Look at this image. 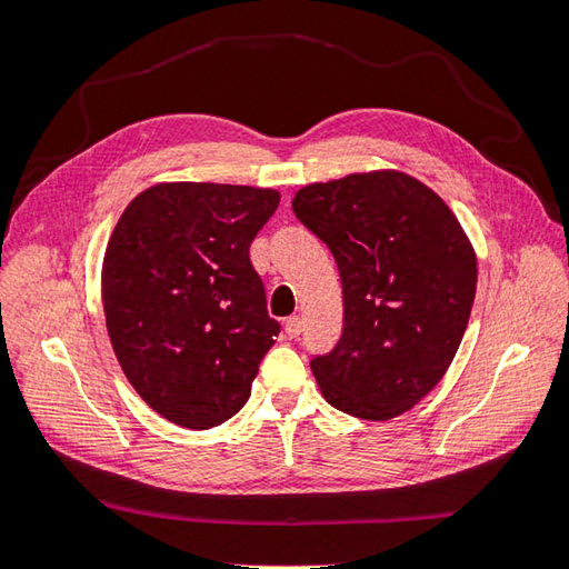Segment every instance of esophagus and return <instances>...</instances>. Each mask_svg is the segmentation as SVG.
Returning <instances> with one entry per match:
<instances>
[{
    "instance_id": "obj_1",
    "label": "esophagus",
    "mask_w": 569,
    "mask_h": 569,
    "mask_svg": "<svg viewBox=\"0 0 569 569\" xmlns=\"http://www.w3.org/2000/svg\"><path fill=\"white\" fill-rule=\"evenodd\" d=\"M283 330H286V335L291 337V340H293V337H298L300 332H303V320H300L298 316L288 318V320H286V325H283Z\"/></svg>"
}]
</instances>
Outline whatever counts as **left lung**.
<instances>
[{"label": "left lung", "instance_id": "8db88e82", "mask_svg": "<svg viewBox=\"0 0 569 569\" xmlns=\"http://www.w3.org/2000/svg\"><path fill=\"white\" fill-rule=\"evenodd\" d=\"M293 212L342 278V335L310 369L337 410L391 420L445 377L467 330L477 257L452 210L398 171L296 192Z\"/></svg>", "mask_w": 569, "mask_h": 569}]
</instances>
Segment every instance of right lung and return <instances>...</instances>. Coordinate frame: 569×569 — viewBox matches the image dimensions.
I'll return each mask as SVG.
<instances>
[{
  "mask_svg": "<svg viewBox=\"0 0 569 569\" xmlns=\"http://www.w3.org/2000/svg\"><path fill=\"white\" fill-rule=\"evenodd\" d=\"M278 200L247 186L168 183L119 217L102 263L107 332L129 383L176 426L232 418L281 332L249 261Z\"/></svg>",
  "mask_w": 569,
  "mask_h": 569,
  "instance_id": "obj_1",
  "label": "right lung"
}]
</instances>
